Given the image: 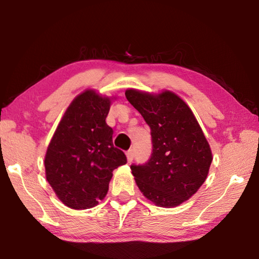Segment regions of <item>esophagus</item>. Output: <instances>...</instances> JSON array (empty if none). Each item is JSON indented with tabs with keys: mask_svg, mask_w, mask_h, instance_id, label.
Instances as JSON below:
<instances>
[{
	"mask_svg": "<svg viewBox=\"0 0 259 259\" xmlns=\"http://www.w3.org/2000/svg\"><path fill=\"white\" fill-rule=\"evenodd\" d=\"M126 154V160H128V163H131L134 160V151L133 150H129L128 152L125 153Z\"/></svg>",
	"mask_w": 259,
	"mask_h": 259,
	"instance_id": "esophagus-1",
	"label": "esophagus"
}]
</instances>
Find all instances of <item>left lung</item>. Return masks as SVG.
I'll list each match as a JSON object with an SVG mask.
<instances>
[{"label":"left lung","mask_w":259,"mask_h":259,"mask_svg":"<svg viewBox=\"0 0 259 259\" xmlns=\"http://www.w3.org/2000/svg\"><path fill=\"white\" fill-rule=\"evenodd\" d=\"M129 103L151 128L153 151L145 164L130 166L144 196L174 208L198 192L207 179L212 153L192 109L172 91H125Z\"/></svg>","instance_id":"left-lung-1"}]
</instances>
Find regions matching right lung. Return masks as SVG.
<instances>
[{
    "mask_svg": "<svg viewBox=\"0 0 259 259\" xmlns=\"http://www.w3.org/2000/svg\"><path fill=\"white\" fill-rule=\"evenodd\" d=\"M112 99L85 90L73 99L52 136L45 157L46 177L72 209H89L107 194L113 170L126 163L113 145L106 123Z\"/></svg>",
    "mask_w": 259,
    "mask_h": 259,
    "instance_id": "1",
    "label": "right lung"
}]
</instances>
